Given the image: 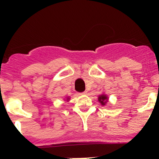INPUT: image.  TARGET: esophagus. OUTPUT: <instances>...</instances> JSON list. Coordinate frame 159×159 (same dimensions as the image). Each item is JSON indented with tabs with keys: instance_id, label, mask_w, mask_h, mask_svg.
Wrapping results in <instances>:
<instances>
[{
	"instance_id": "obj_1",
	"label": "esophagus",
	"mask_w": 159,
	"mask_h": 159,
	"mask_svg": "<svg viewBox=\"0 0 159 159\" xmlns=\"http://www.w3.org/2000/svg\"><path fill=\"white\" fill-rule=\"evenodd\" d=\"M82 95H86V94H88V91H85V92H82Z\"/></svg>"
}]
</instances>
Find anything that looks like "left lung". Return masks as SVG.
Masks as SVG:
<instances>
[{"label": "left lung", "instance_id": "left-lung-1", "mask_svg": "<svg viewBox=\"0 0 159 159\" xmlns=\"http://www.w3.org/2000/svg\"><path fill=\"white\" fill-rule=\"evenodd\" d=\"M98 101L102 106H106L108 102V97L105 94H101L98 96Z\"/></svg>", "mask_w": 159, "mask_h": 159}]
</instances>
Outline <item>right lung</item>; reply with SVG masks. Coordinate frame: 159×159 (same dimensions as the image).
Returning a JSON list of instances; mask_svg holds the SVG:
<instances>
[{
  "label": "right lung",
  "instance_id": "right-lung-1",
  "mask_svg": "<svg viewBox=\"0 0 159 159\" xmlns=\"http://www.w3.org/2000/svg\"><path fill=\"white\" fill-rule=\"evenodd\" d=\"M66 99H67V100H66V101H67V102H68V101H69V99H70L69 96H68V97H67V98H66Z\"/></svg>",
  "mask_w": 159,
  "mask_h": 159
}]
</instances>
